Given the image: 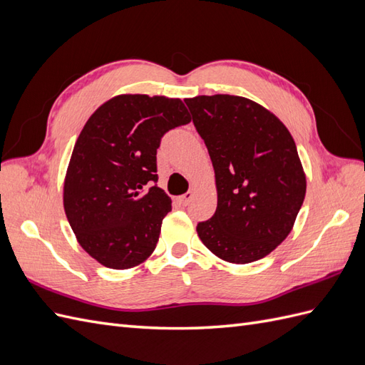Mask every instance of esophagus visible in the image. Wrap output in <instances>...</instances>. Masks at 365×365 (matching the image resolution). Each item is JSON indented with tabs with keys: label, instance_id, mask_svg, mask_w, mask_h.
I'll return each mask as SVG.
<instances>
[{
	"label": "esophagus",
	"instance_id": "esophagus-1",
	"mask_svg": "<svg viewBox=\"0 0 365 365\" xmlns=\"http://www.w3.org/2000/svg\"><path fill=\"white\" fill-rule=\"evenodd\" d=\"M193 192H187V193H184L182 196H180L178 197V202L181 204V205H187V204H190V201L193 200Z\"/></svg>",
	"mask_w": 365,
	"mask_h": 365
}]
</instances>
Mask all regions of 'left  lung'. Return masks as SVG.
<instances>
[{"instance_id":"1","label":"left lung","mask_w":365,"mask_h":365,"mask_svg":"<svg viewBox=\"0 0 365 365\" xmlns=\"http://www.w3.org/2000/svg\"><path fill=\"white\" fill-rule=\"evenodd\" d=\"M215 169L217 207L196 227L215 256L244 264L288 237L306 195L295 141L279 117L247 97L184 98Z\"/></svg>"}]
</instances>
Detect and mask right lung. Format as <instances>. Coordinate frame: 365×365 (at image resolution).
Segmentation results:
<instances>
[{
    "instance_id": "1",
    "label": "right lung",
    "mask_w": 365,
    "mask_h": 365,
    "mask_svg": "<svg viewBox=\"0 0 365 365\" xmlns=\"http://www.w3.org/2000/svg\"><path fill=\"white\" fill-rule=\"evenodd\" d=\"M181 98L120 94L98 106L77 138L63 181V208L79 245L111 269L146 262L170 197L157 185L165 132L190 123Z\"/></svg>"
}]
</instances>
